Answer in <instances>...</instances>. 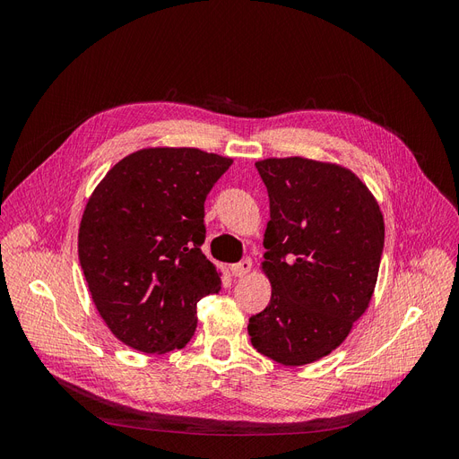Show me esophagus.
<instances>
[{
    "label": "esophagus",
    "mask_w": 459,
    "mask_h": 459,
    "mask_svg": "<svg viewBox=\"0 0 459 459\" xmlns=\"http://www.w3.org/2000/svg\"><path fill=\"white\" fill-rule=\"evenodd\" d=\"M230 270H231V273H233L235 277H245L248 272L253 270V262H251V258H243L241 262L233 264V266H231Z\"/></svg>",
    "instance_id": "obj_1"
}]
</instances>
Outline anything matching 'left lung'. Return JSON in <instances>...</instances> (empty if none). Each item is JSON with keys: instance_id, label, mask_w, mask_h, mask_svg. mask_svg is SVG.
<instances>
[{"instance_id": "1", "label": "left lung", "mask_w": 459, "mask_h": 459, "mask_svg": "<svg viewBox=\"0 0 459 459\" xmlns=\"http://www.w3.org/2000/svg\"><path fill=\"white\" fill-rule=\"evenodd\" d=\"M270 221L262 270L272 299L248 319L255 349L283 366L327 356L349 337L377 283L385 224L377 201L339 164L258 160Z\"/></svg>"}]
</instances>
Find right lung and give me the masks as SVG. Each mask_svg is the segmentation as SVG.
Returning a JSON list of instances; mask_svg holds the SVG:
<instances>
[{"label":"right lung","mask_w":459,"mask_h":459,"mask_svg":"<svg viewBox=\"0 0 459 459\" xmlns=\"http://www.w3.org/2000/svg\"><path fill=\"white\" fill-rule=\"evenodd\" d=\"M231 159L193 147L142 149L107 172L86 204L78 258L97 312L132 349H184L197 302L220 290L201 251L204 201Z\"/></svg>","instance_id":"obj_1"}]
</instances>
